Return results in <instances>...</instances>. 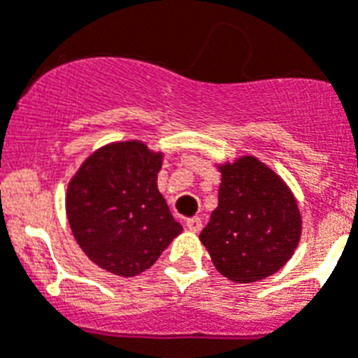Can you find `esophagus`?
Returning <instances> with one entry per match:
<instances>
[{"label": "esophagus", "mask_w": 358, "mask_h": 358, "mask_svg": "<svg viewBox=\"0 0 358 358\" xmlns=\"http://www.w3.org/2000/svg\"><path fill=\"white\" fill-rule=\"evenodd\" d=\"M203 223H201L199 217H190V220H186V229L190 230V232H199Z\"/></svg>", "instance_id": "obj_1"}]
</instances>
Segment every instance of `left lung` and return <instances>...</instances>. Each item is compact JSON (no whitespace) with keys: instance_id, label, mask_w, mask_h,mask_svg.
Returning <instances> with one entry per match:
<instances>
[{"instance_id":"1","label":"left lung","mask_w":358,"mask_h":358,"mask_svg":"<svg viewBox=\"0 0 358 358\" xmlns=\"http://www.w3.org/2000/svg\"><path fill=\"white\" fill-rule=\"evenodd\" d=\"M217 206L199 234L214 267L230 282L252 283L278 273L302 236L298 201L273 168L254 155L217 162Z\"/></svg>"}]
</instances>
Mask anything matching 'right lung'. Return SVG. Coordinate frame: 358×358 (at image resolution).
I'll return each mask as SVG.
<instances>
[{
	"instance_id": "1",
	"label": "right lung",
	"mask_w": 358,
	"mask_h": 358,
	"mask_svg": "<svg viewBox=\"0 0 358 358\" xmlns=\"http://www.w3.org/2000/svg\"><path fill=\"white\" fill-rule=\"evenodd\" d=\"M162 161L164 153L143 141H117L94 150L71 177V232L108 273L124 278L144 273L182 232L157 188Z\"/></svg>"
}]
</instances>
